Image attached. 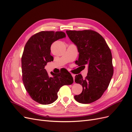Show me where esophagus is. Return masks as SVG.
Masks as SVG:
<instances>
[{
  "mask_svg": "<svg viewBox=\"0 0 132 132\" xmlns=\"http://www.w3.org/2000/svg\"><path fill=\"white\" fill-rule=\"evenodd\" d=\"M71 75H72V77H73V79H74H74H75V75H74V74H71Z\"/></svg>",
  "mask_w": 132,
  "mask_h": 132,
  "instance_id": "1",
  "label": "esophagus"
}]
</instances>
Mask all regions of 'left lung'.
Returning <instances> with one entry per match:
<instances>
[{"instance_id": "obj_1", "label": "left lung", "mask_w": 132, "mask_h": 132, "mask_svg": "<svg viewBox=\"0 0 132 132\" xmlns=\"http://www.w3.org/2000/svg\"><path fill=\"white\" fill-rule=\"evenodd\" d=\"M70 40L77 46L79 53L78 66L88 67L86 77L75 76V82L82 86V93L74 96L81 103H90L100 98L109 85L113 74L112 57L105 39L93 30L66 31Z\"/></svg>"}]
</instances>
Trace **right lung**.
<instances>
[{
    "label": "right lung",
    "mask_w": 132,
    "mask_h": 132,
    "mask_svg": "<svg viewBox=\"0 0 132 132\" xmlns=\"http://www.w3.org/2000/svg\"><path fill=\"white\" fill-rule=\"evenodd\" d=\"M66 37L62 31H41L31 36L26 43L21 58L22 81L25 89L34 101L48 105L58 98L57 93L64 85H71L73 78L68 71L48 74L45 67L53 61L51 45Z\"/></svg>",
    "instance_id": "obj_1"
}]
</instances>
